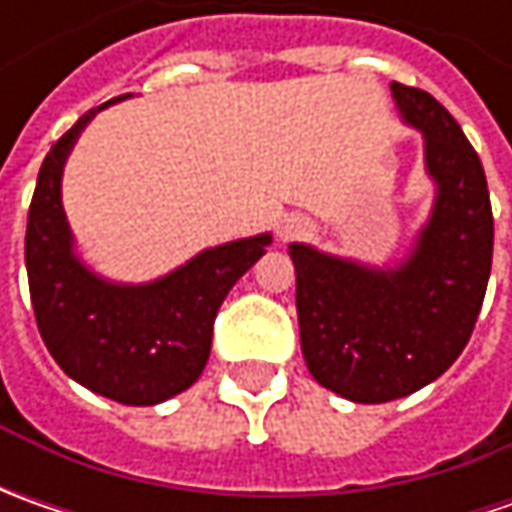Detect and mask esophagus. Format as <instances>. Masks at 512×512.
Instances as JSON below:
<instances>
[{"label": "esophagus", "instance_id": "obj_1", "mask_svg": "<svg viewBox=\"0 0 512 512\" xmlns=\"http://www.w3.org/2000/svg\"><path fill=\"white\" fill-rule=\"evenodd\" d=\"M307 230L305 219H299V216H285L279 227H276V233H279V239L287 242V239H293V236H302Z\"/></svg>", "mask_w": 512, "mask_h": 512}]
</instances>
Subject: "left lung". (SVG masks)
I'll return each instance as SVG.
<instances>
[{
	"label": "left lung",
	"instance_id": "1",
	"mask_svg": "<svg viewBox=\"0 0 512 512\" xmlns=\"http://www.w3.org/2000/svg\"><path fill=\"white\" fill-rule=\"evenodd\" d=\"M390 90L404 125L422 133L424 170L436 185L413 247L384 267L299 242L287 250L307 370L356 404L410 396L459 359L493 262V210L479 153L430 93L399 82Z\"/></svg>",
	"mask_w": 512,
	"mask_h": 512
}]
</instances>
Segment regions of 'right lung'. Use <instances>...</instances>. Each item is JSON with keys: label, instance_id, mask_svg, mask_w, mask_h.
I'll use <instances>...</instances> for the list:
<instances>
[{"label": "right lung", "instance_id": "add662e5", "mask_svg": "<svg viewBox=\"0 0 512 512\" xmlns=\"http://www.w3.org/2000/svg\"><path fill=\"white\" fill-rule=\"evenodd\" d=\"M122 99L128 96L113 102ZM113 102L88 110L45 156L28 210L25 265L36 325L56 364L105 399L150 407L202 376L219 307L273 236L207 247L142 285L110 282L90 270L73 247L62 173L79 133Z\"/></svg>", "mask_w": 512, "mask_h": 512}]
</instances>
